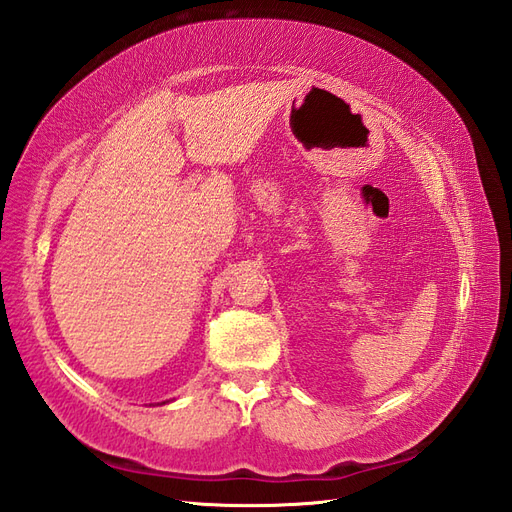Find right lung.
Wrapping results in <instances>:
<instances>
[{"label": "right lung", "mask_w": 512, "mask_h": 512, "mask_svg": "<svg viewBox=\"0 0 512 512\" xmlns=\"http://www.w3.org/2000/svg\"><path fill=\"white\" fill-rule=\"evenodd\" d=\"M165 403H167V401H163V403H160V405H165Z\"/></svg>", "instance_id": "add662e5"}]
</instances>
